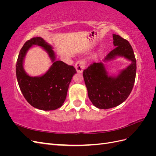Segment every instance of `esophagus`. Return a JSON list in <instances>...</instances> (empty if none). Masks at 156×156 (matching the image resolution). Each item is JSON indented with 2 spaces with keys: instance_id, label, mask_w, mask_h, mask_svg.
I'll list each match as a JSON object with an SVG mask.
<instances>
[{
  "instance_id": "1",
  "label": "esophagus",
  "mask_w": 156,
  "mask_h": 156,
  "mask_svg": "<svg viewBox=\"0 0 156 156\" xmlns=\"http://www.w3.org/2000/svg\"><path fill=\"white\" fill-rule=\"evenodd\" d=\"M85 66H86V61L84 60H79L75 64V69H76L77 73H81L83 72V70L84 68H85Z\"/></svg>"
}]
</instances>
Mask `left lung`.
Returning <instances> with one entry per match:
<instances>
[{
    "mask_svg": "<svg viewBox=\"0 0 156 156\" xmlns=\"http://www.w3.org/2000/svg\"><path fill=\"white\" fill-rule=\"evenodd\" d=\"M112 36L115 48L106 56L105 62L120 56L131 61V64L114 77L108 75L101 62H94L83 71L90 100L101 109L115 107L123 103L133 88L136 76V59L131 45L119 35Z\"/></svg>",
    "mask_w": 156,
    "mask_h": 156,
    "instance_id": "1",
    "label": "left lung"
}]
</instances>
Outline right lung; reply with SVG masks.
<instances>
[{"label":"right lung","instance_id":"add662e5","mask_svg":"<svg viewBox=\"0 0 156 156\" xmlns=\"http://www.w3.org/2000/svg\"><path fill=\"white\" fill-rule=\"evenodd\" d=\"M33 44L42 46L54 62L48 72L40 77H30L23 69L24 56ZM16 71L18 84L26 100L32 107L44 111L55 110L62 105L73 75L77 73L73 66L55 60L51 46L40 37H32L25 42L19 54Z\"/></svg>","mask_w":156,"mask_h":156}]
</instances>
